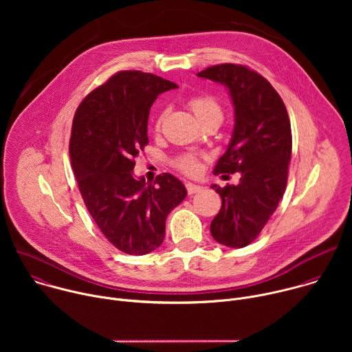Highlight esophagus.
<instances>
[{"instance_id":"34e87169","label":"esophagus","mask_w":352,"mask_h":352,"mask_svg":"<svg viewBox=\"0 0 352 352\" xmlns=\"http://www.w3.org/2000/svg\"><path fill=\"white\" fill-rule=\"evenodd\" d=\"M186 190H188V193L189 195H193V193H197V192H200L204 189V186H200V185H196V184H192V182H186Z\"/></svg>"}]
</instances>
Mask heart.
<instances>
[{"label":"heart","instance_id":"1","mask_svg":"<svg viewBox=\"0 0 352 352\" xmlns=\"http://www.w3.org/2000/svg\"><path fill=\"white\" fill-rule=\"evenodd\" d=\"M188 107L190 109V111L195 114V117L200 124L209 120H220V121L223 120V110L213 96H209V94L193 96L188 100ZM162 122H163V116L157 118L156 129L160 128ZM177 167L179 171L188 175H195L199 173L200 164H199V159L195 155H185L177 160Z\"/></svg>","mask_w":352,"mask_h":352}]
</instances>
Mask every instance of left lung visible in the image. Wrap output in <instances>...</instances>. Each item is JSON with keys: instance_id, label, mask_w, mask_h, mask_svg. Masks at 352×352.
<instances>
[{"instance_id": "left-lung-1", "label": "left lung", "mask_w": 352, "mask_h": 352, "mask_svg": "<svg viewBox=\"0 0 352 352\" xmlns=\"http://www.w3.org/2000/svg\"><path fill=\"white\" fill-rule=\"evenodd\" d=\"M197 76L224 85L234 106L232 136L214 174H241L238 185L212 186L221 209L210 232L221 245L243 248L256 239L285 192L292 148L288 113L269 80L243 65L220 64Z\"/></svg>"}]
</instances>
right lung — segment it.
I'll return each instance as SVG.
<instances>
[{
    "instance_id": "obj_1",
    "label": "right lung",
    "mask_w": 352,
    "mask_h": 352,
    "mask_svg": "<svg viewBox=\"0 0 352 352\" xmlns=\"http://www.w3.org/2000/svg\"><path fill=\"white\" fill-rule=\"evenodd\" d=\"M177 87L153 74L121 71L89 93L74 117L69 156L80 195L100 231L128 255L162 245L167 216L186 196L168 173L155 182L133 177L135 157L148 143L150 107Z\"/></svg>"
}]
</instances>
